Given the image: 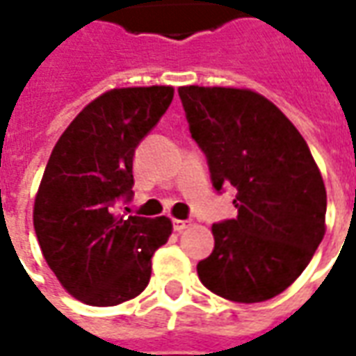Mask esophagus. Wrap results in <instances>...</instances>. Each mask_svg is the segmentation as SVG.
<instances>
[{"instance_id":"34e87169","label":"esophagus","mask_w":356,"mask_h":356,"mask_svg":"<svg viewBox=\"0 0 356 356\" xmlns=\"http://www.w3.org/2000/svg\"><path fill=\"white\" fill-rule=\"evenodd\" d=\"M188 227H193V221H188V219H173V229L177 232L185 231Z\"/></svg>"}]
</instances>
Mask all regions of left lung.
<instances>
[{
  "label": "left lung",
  "instance_id": "8db88e82",
  "mask_svg": "<svg viewBox=\"0 0 356 356\" xmlns=\"http://www.w3.org/2000/svg\"><path fill=\"white\" fill-rule=\"evenodd\" d=\"M193 139L211 183L236 186V219L211 227L216 248L200 282L234 303H259L293 284L326 232V186L305 139L252 89L183 86Z\"/></svg>",
  "mask_w": 356,
  "mask_h": 356
}]
</instances>
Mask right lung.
<instances>
[{"instance_id": "obj_1", "label": "right lung", "mask_w": 356, "mask_h": 356, "mask_svg": "<svg viewBox=\"0 0 356 356\" xmlns=\"http://www.w3.org/2000/svg\"><path fill=\"white\" fill-rule=\"evenodd\" d=\"M171 101V86L110 89L74 118L51 152L35 194V236L58 282L86 305L137 298L173 231L165 216L114 213L118 198H131L135 148Z\"/></svg>"}]
</instances>
